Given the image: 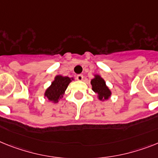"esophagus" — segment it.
<instances>
[{"mask_svg":"<svg viewBox=\"0 0 158 158\" xmlns=\"http://www.w3.org/2000/svg\"><path fill=\"white\" fill-rule=\"evenodd\" d=\"M77 80H79V81H82L83 79V75H78L76 76Z\"/></svg>","mask_w":158,"mask_h":158,"instance_id":"obj_1","label":"esophagus"}]
</instances>
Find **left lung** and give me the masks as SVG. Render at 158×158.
Segmentation results:
<instances>
[{
	"instance_id": "left-lung-1",
	"label": "left lung",
	"mask_w": 158,
	"mask_h": 158,
	"mask_svg": "<svg viewBox=\"0 0 158 158\" xmlns=\"http://www.w3.org/2000/svg\"><path fill=\"white\" fill-rule=\"evenodd\" d=\"M92 85V90L97 93L99 95V99L100 100L102 99H108L111 95V91L108 89V87L106 86L105 82L101 77L99 75H95L91 82Z\"/></svg>"
}]
</instances>
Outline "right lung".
<instances>
[{"mask_svg": "<svg viewBox=\"0 0 158 158\" xmlns=\"http://www.w3.org/2000/svg\"><path fill=\"white\" fill-rule=\"evenodd\" d=\"M71 79L69 77H63L58 75L55 77L50 87L46 91L45 96L48 98L49 100L54 101L55 103L59 101V99L63 98V95L68 87L71 82Z\"/></svg>", "mask_w": 158, "mask_h": 158, "instance_id": "add662e5", "label": "right lung"}]
</instances>
